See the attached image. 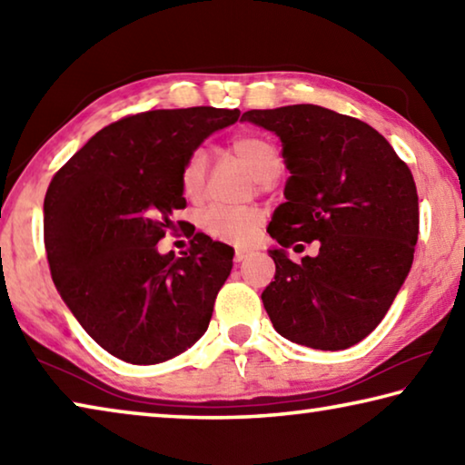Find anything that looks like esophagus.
I'll return each instance as SVG.
<instances>
[{"label": "esophagus", "instance_id": "1", "mask_svg": "<svg viewBox=\"0 0 465 465\" xmlns=\"http://www.w3.org/2000/svg\"><path fill=\"white\" fill-rule=\"evenodd\" d=\"M248 256H250L248 250H235V252H233V261H235V262H243Z\"/></svg>", "mask_w": 465, "mask_h": 465}]
</instances>
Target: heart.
<instances>
[{"instance_id":"obj_1","label":"heart","mask_w":465,"mask_h":465,"mask_svg":"<svg viewBox=\"0 0 465 465\" xmlns=\"http://www.w3.org/2000/svg\"><path fill=\"white\" fill-rule=\"evenodd\" d=\"M227 149L248 168L252 178L262 184H271L281 174L282 157L277 145L256 133H240L227 141ZM209 162L203 149H194L186 155L180 170V188L188 201H199L207 183ZM262 223V213L256 207H215L204 209L199 215V227L209 238L248 246L256 238Z\"/></svg>"}]
</instances>
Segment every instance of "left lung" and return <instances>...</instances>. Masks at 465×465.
<instances>
[{
    "instance_id": "1",
    "label": "left lung",
    "mask_w": 465,
    "mask_h": 465,
    "mask_svg": "<svg viewBox=\"0 0 465 465\" xmlns=\"http://www.w3.org/2000/svg\"><path fill=\"white\" fill-rule=\"evenodd\" d=\"M242 119L277 133L291 172L269 225L281 250L269 252L277 272L262 291L264 310L291 342L349 349L385 318L411 272L412 172L373 127L324 106L248 110ZM303 241H318L319 256L291 263L284 248Z\"/></svg>"
}]
</instances>
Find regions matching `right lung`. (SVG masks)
<instances>
[{
  "label": "right lung",
  "instance_id": "add662e5",
  "mask_svg": "<svg viewBox=\"0 0 465 465\" xmlns=\"http://www.w3.org/2000/svg\"><path fill=\"white\" fill-rule=\"evenodd\" d=\"M238 116V108L213 106L129 114L53 176L45 196L53 282L85 332L116 359L163 363L207 330L232 248L194 232L183 258L160 254L155 243L176 232L172 213L186 207V155Z\"/></svg>",
  "mask_w": 465,
  "mask_h": 465
}]
</instances>
